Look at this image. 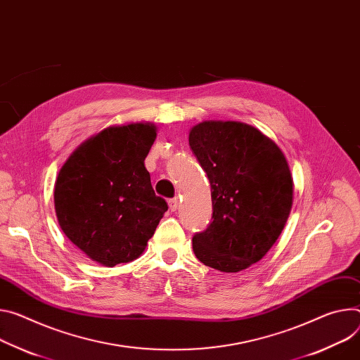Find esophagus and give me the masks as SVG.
Segmentation results:
<instances>
[{
	"label": "esophagus",
	"mask_w": 360,
	"mask_h": 360,
	"mask_svg": "<svg viewBox=\"0 0 360 360\" xmlns=\"http://www.w3.org/2000/svg\"><path fill=\"white\" fill-rule=\"evenodd\" d=\"M168 205H169V210L172 212H175L178 210V207H179V200L178 198H172V200L168 201Z\"/></svg>",
	"instance_id": "1"
}]
</instances>
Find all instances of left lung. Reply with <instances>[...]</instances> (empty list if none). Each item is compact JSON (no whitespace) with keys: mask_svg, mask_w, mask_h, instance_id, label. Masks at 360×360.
<instances>
[{"mask_svg":"<svg viewBox=\"0 0 360 360\" xmlns=\"http://www.w3.org/2000/svg\"><path fill=\"white\" fill-rule=\"evenodd\" d=\"M189 146L211 184L212 221L192 237L205 266L237 273L263 258L280 237L292 205V176L281 149L241 122L193 126Z\"/></svg>","mask_w":360,"mask_h":360,"instance_id":"8db88e82","label":"left lung"}]
</instances>
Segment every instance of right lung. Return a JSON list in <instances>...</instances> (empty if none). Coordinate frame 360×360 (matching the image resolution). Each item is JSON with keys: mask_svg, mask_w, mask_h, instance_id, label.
I'll list each match as a JSON object with an SVG mask.
<instances>
[{"mask_svg": "<svg viewBox=\"0 0 360 360\" xmlns=\"http://www.w3.org/2000/svg\"><path fill=\"white\" fill-rule=\"evenodd\" d=\"M155 139L152 123L106 127L84 141L57 175L60 228L96 263L113 267L136 259L168 211L145 168Z\"/></svg>", "mask_w": 360, "mask_h": 360, "instance_id": "obj_1", "label": "right lung"}]
</instances>
